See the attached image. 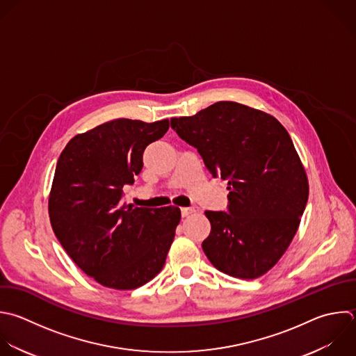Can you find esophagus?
<instances>
[{
  "label": "esophagus",
  "mask_w": 356,
  "mask_h": 356,
  "mask_svg": "<svg viewBox=\"0 0 356 356\" xmlns=\"http://www.w3.org/2000/svg\"><path fill=\"white\" fill-rule=\"evenodd\" d=\"M192 213H195V207H182V209H181L182 217H186V216H189V214H192Z\"/></svg>",
  "instance_id": "obj_1"
}]
</instances>
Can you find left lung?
I'll return each instance as SVG.
<instances>
[{"label":"left lung","instance_id":"left-lung-1","mask_svg":"<svg viewBox=\"0 0 356 356\" xmlns=\"http://www.w3.org/2000/svg\"><path fill=\"white\" fill-rule=\"evenodd\" d=\"M213 177L228 179V211H204L211 231L202 248L236 278L266 274L288 249L307 203L309 182L286 129L270 114L218 102L171 118Z\"/></svg>","mask_w":356,"mask_h":356}]
</instances>
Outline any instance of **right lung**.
<instances>
[{
    "label": "right lung",
    "instance_id": "add662e5",
    "mask_svg": "<svg viewBox=\"0 0 356 356\" xmlns=\"http://www.w3.org/2000/svg\"><path fill=\"white\" fill-rule=\"evenodd\" d=\"M168 128V120H113L74 136L58 159L49 197L53 231L75 264L107 288H139L165 263L181 210L134 207L122 202V188Z\"/></svg>",
    "mask_w": 356,
    "mask_h": 356
}]
</instances>
